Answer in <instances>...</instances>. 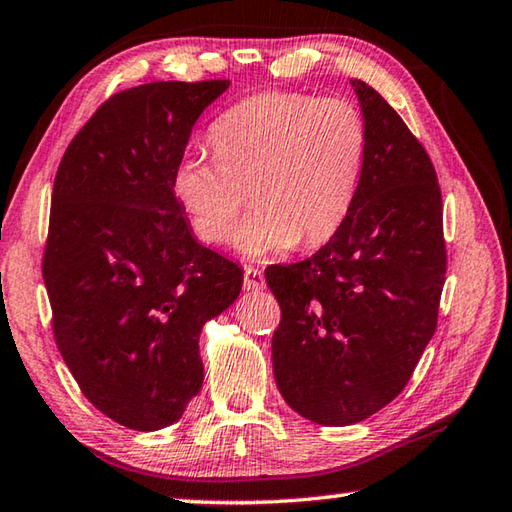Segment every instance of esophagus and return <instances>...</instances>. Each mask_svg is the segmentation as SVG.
Returning a JSON list of instances; mask_svg holds the SVG:
<instances>
[{"mask_svg":"<svg viewBox=\"0 0 512 512\" xmlns=\"http://www.w3.org/2000/svg\"><path fill=\"white\" fill-rule=\"evenodd\" d=\"M244 289L257 291L264 289V273L255 266H244Z\"/></svg>","mask_w":512,"mask_h":512,"instance_id":"obj_1","label":"esophagus"}]
</instances>
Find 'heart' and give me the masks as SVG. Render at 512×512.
Here are the masks:
<instances>
[{"label": "heart", "mask_w": 512, "mask_h": 512, "mask_svg": "<svg viewBox=\"0 0 512 512\" xmlns=\"http://www.w3.org/2000/svg\"><path fill=\"white\" fill-rule=\"evenodd\" d=\"M214 158L185 155L173 196L203 244H225L253 192L255 214L237 244L248 257L325 246L357 201L368 155L361 110L345 99L264 92L225 110L210 128Z\"/></svg>", "instance_id": "1"}]
</instances>
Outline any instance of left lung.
Listing matches in <instances>:
<instances>
[{"mask_svg": "<svg viewBox=\"0 0 512 512\" xmlns=\"http://www.w3.org/2000/svg\"><path fill=\"white\" fill-rule=\"evenodd\" d=\"M352 85L368 155L348 221L316 255L264 271L282 311L275 384L325 427L366 420L404 391L436 332L447 273L431 158L375 88Z\"/></svg>", "mask_w": 512, "mask_h": 512, "instance_id": "left-lung-1", "label": "left lung"}]
</instances>
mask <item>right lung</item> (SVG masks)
Here are the masks:
<instances>
[{"instance_id":"1","label":"right lung","mask_w":512,"mask_h":512,"mask_svg":"<svg viewBox=\"0 0 512 512\" xmlns=\"http://www.w3.org/2000/svg\"><path fill=\"white\" fill-rule=\"evenodd\" d=\"M230 81L112 94L58 164L42 277L60 354L92 406L135 431L169 427L203 386L198 336L244 271L198 244L173 171Z\"/></svg>"}]
</instances>
